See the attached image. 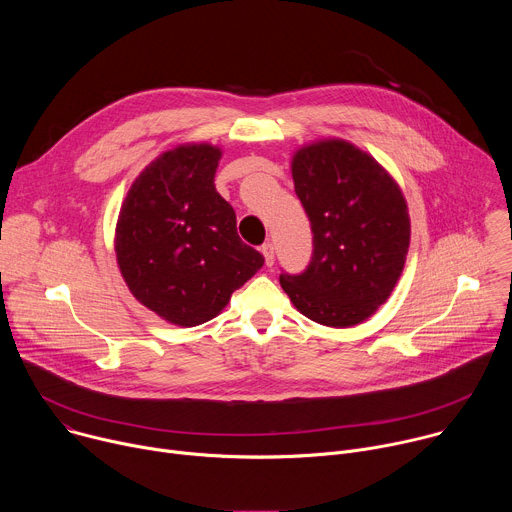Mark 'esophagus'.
I'll return each mask as SVG.
<instances>
[{"label":"esophagus","mask_w":512,"mask_h":512,"mask_svg":"<svg viewBox=\"0 0 512 512\" xmlns=\"http://www.w3.org/2000/svg\"><path fill=\"white\" fill-rule=\"evenodd\" d=\"M261 253H263V257H265V265L271 267V265H273V245H271L269 241L261 245Z\"/></svg>","instance_id":"1"}]
</instances>
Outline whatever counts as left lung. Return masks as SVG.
Masks as SVG:
<instances>
[{"label": "left lung", "instance_id": "obj_1", "mask_svg": "<svg viewBox=\"0 0 512 512\" xmlns=\"http://www.w3.org/2000/svg\"><path fill=\"white\" fill-rule=\"evenodd\" d=\"M296 194L310 218L312 259L281 273L289 300L310 320L346 328L391 296L409 249V214L395 180L342 139L306 145L291 162Z\"/></svg>", "mask_w": 512, "mask_h": 512}]
</instances>
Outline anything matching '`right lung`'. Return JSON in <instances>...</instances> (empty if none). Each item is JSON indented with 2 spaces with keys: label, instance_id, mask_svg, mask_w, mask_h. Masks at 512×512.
Segmentation results:
<instances>
[{
  "label": "right lung",
  "instance_id": "right-lung-1",
  "mask_svg": "<svg viewBox=\"0 0 512 512\" xmlns=\"http://www.w3.org/2000/svg\"><path fill=\"white\" fill-rule=\"evenodd\" d=\"M218 160L208 143L162 154L131 184L117 218L127 287L178 326L212 320L265 261L241 241L233 206L214 188Z\"/></svg>",
  "mask_w": 512,
  "mask_h": 512
}]
</instances>
